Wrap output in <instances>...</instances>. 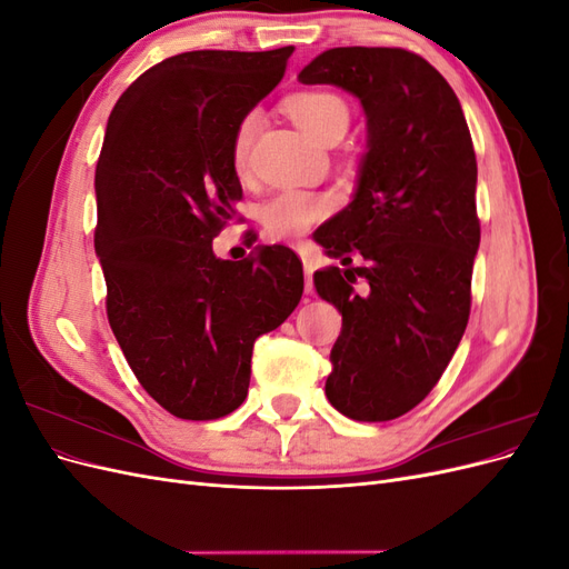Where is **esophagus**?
Masks as SVG:
<instances>
[{"label": "esophagus", "mask_w": 569, "mask_h": 569, "mask_svg": "<svg viewBox=\"0 0 569 569\" xmlns=\"http://www.w3.org/2000/svg\"><path fill=\"white\" fill-rule=\"evenodd\" d=\"M299 256H301L303 270H306V291H311V289H313V270H316L311 244H301V247H299Z\"/></svg>", "instance_id": "esophagus-1"}]
</instances>
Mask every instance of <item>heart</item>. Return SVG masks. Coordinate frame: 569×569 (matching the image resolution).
I'll use <instances>...</instances> for the list:
<instances>
[{
    "instance_id": "heart-1",
    "label": "heart",
    "mask_w": 569,
    "mask_h": 569,
    "mask_svg": "<svg viewBox=\"0 0 569 569\" xmlns=\"http://www.w3.org/2000/svg\"><path fill=\"white\" fill-rule=\"evenodd\" d=\"M284 109L299 128H303L313 140L322 144L335 134L343 137V132L349 130L351 123V111L347 107V101L339 94L325 90H303L289 94L284 99ZM256 123L258 116L251 111L239 120L234 128L230 159L237 173H244L247 170ZM332 209L335 199L330 194L316 192V189L289 187L280 189L278 194H272L261 206L258 218H261V226L270 239L289 242V239L303 237L313 226H318L320 220L330 216Z\"/></svg>"
}]
</instances>
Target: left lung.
<instances>
[{
  "mask_svg": "<svg viewBox=\"0 0 569 569\" xmlns=\"http://www.w3.org/2000/svg\"><path fill=\"white\" fill-rule=\"evenodd\" d=\"M299 80L337 84L368 116L353 201L313 234L339 268L313 280L341 313L327 399L351 420L387 422L435 389L468 327L479 249L472 137L451 84L401 47L327 49Z\"/></svg>",
  "mask_w": 569,
  "mask_h": 569,
  "instance_id": "1",
  "label": "left lung"
}]
</instances>
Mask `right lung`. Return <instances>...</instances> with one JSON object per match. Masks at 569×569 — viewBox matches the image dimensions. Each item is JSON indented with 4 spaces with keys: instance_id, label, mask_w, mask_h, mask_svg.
I'll return each mask as SVG.
<instances>
[{
    "instance_id": "obj_1",
    "label": "right lung",
    "mask_w": 569,
    "mask_h": 569,
    "mask_svg": "<svg viewBox=\"0 0 569 569\" xmlns=\"http://www.w3.org/2000/svg\"><path fill=\"white\" fill-rule=\"evenodd\" d=\"M291 51H184L144 71L109 116L94 176L107 316L137 382L182 420L244 403L253 341L303 295L287 247L242 261L213 253L242 199L234 128L282 80Z\"/></svg>"
}]
</instances>
